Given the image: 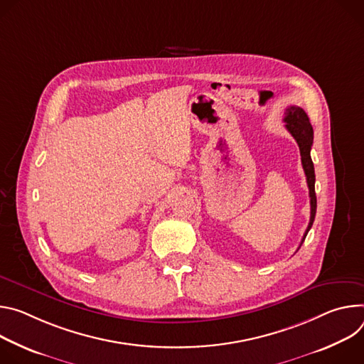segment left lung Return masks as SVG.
<instances>
[{"label": "left lung", "instance_id": "1", "mask_svg": "<svg viewBox=\"0 0 364 364\" xmlns=\"http://www.w3.org/2000/svg\"><path fill=\"white\" fill-rule=\"evenodd\" d=\"M285 127L287 130L292 134V137L296 140L298 146H299V151H301V161H302V168L306 176V183H308V189H309V203H311V218H309V224L308 228L304 234V238L301 241L299 247L302 246L304 240L308 234V231L311 230L314 220H315V213H316V195H315V171H314V164L311 159V146L314 141V130L312 126L309 123V118L306 115V112L296 105H292L289 108H287L285 112ZM298 247V250H299Z\"/></svg>", "mask_w": 364, "mask_h": 364}]
</instances>
